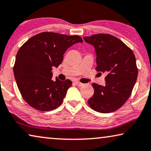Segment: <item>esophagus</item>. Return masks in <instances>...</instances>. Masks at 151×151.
<instances>
[{"label": "esophagus", "instance_id": "1", "mask_svg": "<svg viewBox=\"0 0 151 151\" xmlns=\"http://www.w3.org/2000/svg\"><path fill=\"white\" fill-rule=\"evenodd\" d=\"M74 83H75L77 86H83V83L79 81H74Z\"/></svg>", "mask_w": 151, "mask_h": 151}]
</instances>
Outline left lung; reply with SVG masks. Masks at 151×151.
I'll list each match as a JSON object with an SVG mask.
<instances>
[{"label": "left lung", "mask_w": 151, "mask_h": 151, "mask_svg": "<svg viewBox=\"0 0 151 151\" xmlns=\"http://www.w3.org/2000/svg\"><path fill=\"white\" fill-rule=\"evenodd\" d=\"M94 46L97 72L106 73L105 86L93 83L94 94L89 106L100 113L115 111L125 104L136 83L138 69L133 51L121 40L109 34L83 37Z\"/></svg>", "instance_id": "8db88e82"}]
</instances>
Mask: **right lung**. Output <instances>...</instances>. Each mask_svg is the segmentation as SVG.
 I'll use <instances>...</instances> for the list:
<instances>
[{
	"label": "right lung",
	"mask_w": 151,
	"mask_h": 151,
	"mask_svg": "<svg viewBox=\"0 0 151 151\" xmlns=\"http://www.w3.org/2000/svg\"><path fill=\"white\" fill-rule=\"evenodd\" d=\"M78 42H83L80 36L43 32L20 47L13 70L21 95L30 106L48 111L62 104L72 81H53V67L61 63L67 49Z\"/></svg>",
	"instance_id": "1"
}]
</instances>
